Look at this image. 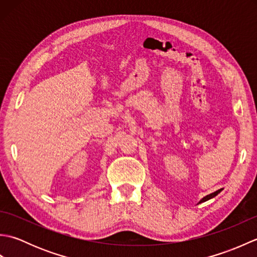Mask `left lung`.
I'll list each match as a JSON object with an SVG mask.
<instances>
[{"label":"left lung","mask_w":257,"mask_h":257,"mask_svg":"<svg viewBox=\"0 0 257 257\" xmlns=\"http://www.w3.org/2000/svg\"><path fill=\"white\" fill-rule=\"evenodd\" d=\"M221 191H222V189L217 190V191H215V192H213V193H211V194H209V195L204 196V198L200 201V203H202V202H205V201H207V200H210V199H212V198H214V196H216L217 194H219V193L221 192Z\"/></svg>","instance_id":"8db88e82"}]
</instances>
